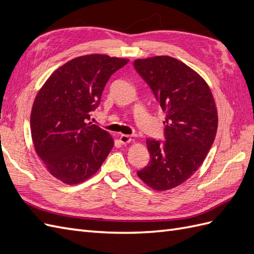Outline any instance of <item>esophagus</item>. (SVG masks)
I'll list each match as a JSON object with an SVG mask.
<instances>
[{"mask_svg":"<svg viewBox=\"0 0 254 254\" xmlns=\"http://www.w3.org/2000/svg\"><path fill=\"white\" fill-rule=\"evenodd\" d=\"M119 141H120V143H122V144H127V143H129V142H131V137H130V136L127 135V134H121L120 137H119Z\"/></svg>","mask_w":254,"mask_h":254,"instance_id":"esophagus-1","label":"esophagus"}]
</instances>
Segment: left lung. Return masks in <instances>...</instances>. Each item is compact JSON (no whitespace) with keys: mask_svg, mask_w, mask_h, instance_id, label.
<instances>
[{"mask_svg":"<svg viewBox=\"0 0 254 254\" xmlns=\"http://www.w3.org/2000/svg\"><path fill=\"white\" fill-rule=\"evenodd\" d=\"M133 66L165 112V140L147 139L150 160L136 173L151 189L170 190L189 179L211 149L218 124L216 106L201 76L178 59H136Z\"/></svg>","mask_w":254,"mask_h":254,"instance_id":"obj_1","label":"left lung"}]
</instances>
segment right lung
<instances>
[{
	"label": "right lung",
	"instance_id": "add662e5",
	"mask_svg": "<svg viewBox=\"0 0 254 254\" xmlns=\"http://www.w3.org/2000/svg\"><path fill=\"white\" fill-rule=\"evenodd\" d=\"M128 59L80 56L54 72L37 94L30 130L48 171L66 184L94 175L113 147L110 134L90 123L106 83Z\"/></svg>",
	"mask_w": 254,
	"mask_h": 254
}]
</instances>
